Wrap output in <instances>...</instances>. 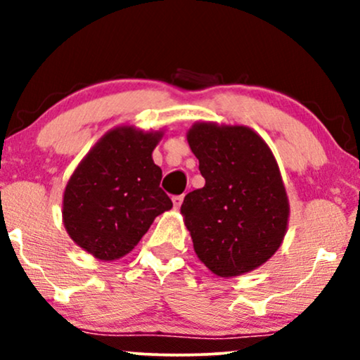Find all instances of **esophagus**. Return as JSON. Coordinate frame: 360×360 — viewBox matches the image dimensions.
Instances as JSON below:
<instances>
[{"instance_id": "34e87169", "label": "esophagus", "mask_w": 360, "mask_h": 360, "mask_svg": "<svg viewBox=\"0 0 360 360\" xmlns=\"http://www.w3.org/2000/svg\"><path fill=\"white\" fill-rule=\"evenodd\" d=\"M183 201H184L183 194H177V196H172V205H174L176 210L181 208V205H183Z\"/></svg>"}]
</instances>
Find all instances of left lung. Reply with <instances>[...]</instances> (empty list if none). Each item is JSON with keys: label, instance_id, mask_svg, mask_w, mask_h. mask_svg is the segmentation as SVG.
<instances>
[{"label": "left lung", "instance_id": "obj_1", "mask_svg": "<svg viewBox=\"0 0 360 360\" xmlns=\"http://www.w3.org/2000/svg\"><path fill=\"white\" fill-rule=\"evenodd\" d=\"M188 142L205 177L181 206L194 252L220 278L257 269L279 249L289 217L271 148L250 128L214 123H196Z\"/></svg>", "mask_w": 360, "mask_h": 360}]
</instances>
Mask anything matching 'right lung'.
<instances>
[{"label":"right lung","mask_w":360,"mask_h":360,"mask_svg":"<svg viewBox=\"0 0 360 360\" xmlns=\"http://www.w3.org/2000/svg\"><path fill=\"white\" fill-rule=\"evenodd\" d=\"M160 137V131L115 128L91 148L65 186V230L96 259L123 257L154 218L172 208L160 188L162 171L152 160Z\"/></svg>","instance_id":"right-lung-1"}]
</instances>
